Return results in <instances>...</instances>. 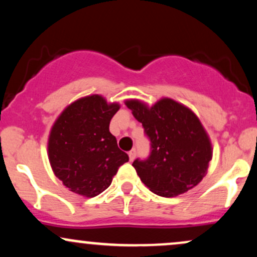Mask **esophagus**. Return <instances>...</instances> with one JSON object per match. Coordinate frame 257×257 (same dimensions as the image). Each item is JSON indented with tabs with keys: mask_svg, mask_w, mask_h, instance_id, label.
Listing matches in <instances>:
<instances>
[{
	"mask_svg": "<svg viewBox=\"0 0 257 257\" xmlns=\"http://www.w3.org/2000/svg\"><path fill=\"white\" fill-rule=\"evenodd\" d=\"M128 156H129V161H131V162L134 161L135 156H137V150L133 149L132 151H129V152H128Z\"/></svg>",
	"mask_w": 257,
	"mask_h": 257,
	"instance_id": "1",
	"label": "esophagus"
}]
</instances>
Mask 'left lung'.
Here are the masks:
<instances>
[{"label": "left lung", "mask_w": 257, "mask_h": 257, "mask_svg": "<svg viewBox=\"0 0 257 257\" xmlns=\"http://www.w3.org/2000/svg\"><path fill=\"white\" fill-rule=\"evenodd\" d=\"M125 105L143 123L151 141L150 157L133 162L150 191L174 197L198 185L208 170L213 149L194 112L169 98H162L151 107L137 99L125 100Z\"/></svg>", "instance_id": "1"}]
</instances>
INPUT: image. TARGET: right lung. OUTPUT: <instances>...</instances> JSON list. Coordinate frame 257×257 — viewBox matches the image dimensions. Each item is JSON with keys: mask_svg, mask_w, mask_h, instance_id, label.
Instances as JSON below:
<instances>
[{"mask_svg": "<svg viewBox=\"0 0 257 257\" xmlns=\"http://www.w3.org/2000/svg\"><path fill=\"white\" fill-rule=\"evenodd\" d=\"M118 110V102L108 104L94 94L70 104L53 124L48 138L49 163L71 192L87 198L98 196L129 161L108 129Z\"/></svg>", "mask_w": 257, "mask_h": 257, "instance_id": "add662e5", "label": "right lung"}]
</instances>
